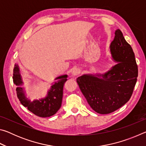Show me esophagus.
<instances>
[{"mask_svg":"<svg viewBox=\"0 0 146 146\" xmlns=\"http://www.w3.org/2000/svg\"><path fill=\"white\" fill-rule=\"evenodd\" d=\"M80 73H81V71H80V69L75 68V69H74L73 71H72V75L73 76H78V75H80Z\"/></svg>","mask_w":146,"mask_h":146,"instance_id":"1","label":"esophagus"}]
</instances>
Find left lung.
Instances as JSON below:
<instances>
[{
	"label": "left lung",
	"mask_w": 146,
	"mask_h": 146,
	"mask_svg": "<svg viewBox=\"0 0 146 146\" xmlns=\"http://www.w3.org/2000/svg\"><path fill=\"white\" fill-rule=\"evenodd\" d=\"M115 35L110 48L117 64L104 74L83 75L76 79L89 105L100 114L112 113L127 102L137 80L138 66L131 46L120 29Z\"/></svg>",
	"instance_id": "obj_1"
}]
</instances>
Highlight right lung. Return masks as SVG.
Here are the masks:
<instances>
[{
  "mask_svg": "<svg viewBox=\"0 0 146 146\" xmlns=\"http://www.w3.org/2000/svg\"><path fill=\"white\" fill-rule=\"evenodd\" d=\"M68 78L67 75H64L56 77L53 82L48 95L45 98L38 100L30 101L26 97L24 88L17 87L16 89L17 97L24 107L36 116L40 117H51L58 111L61 107L63 97V88L64 83ZM13 83L16 86L23 84V79L20 73V69L17 64L13 69Z\"/></svg>",
  "mask_w": 146,
  "mask_h": 146,
  "instance_id": "right-lung-1",
  "label": "right lung"
}]
</instances>
